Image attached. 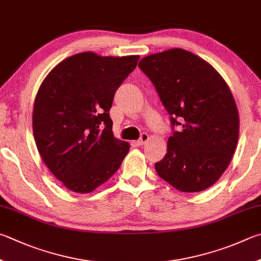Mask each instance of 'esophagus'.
Instances as JSON below:
<instances>
[{"instance_id":"esophagus-1","label":"esophagus","mask_w":261,"mask_h":261,"mask_svg":"<svg viewBox=\"0 0 261 261\" xmlns=\"http://www.w3.org/2000/svg\"><path fill=\"white\" fill-rule=\"evenodd\" d=\"M149 140V136L147 135V134H143L141 135V137H140V139L137 141V144H138L139 146H143V145H145L147 141Z\"/></svg>"}]
</instances>
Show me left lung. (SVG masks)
Segmentation results:
<instances>
[{"label": "left lung", "mask_w": 261, "mask_h": 261, "mask_svg": "<svg viewBox=\"0 0 261 261\" xmlns=\"http://www.w3.org/2000/svg\"><path fill=\"white\" fill-rule=\"evenodd\" d=\"M138 66L154 84L173 130L156 172L180 192L211 187L239 140V112L228 85L209 63L184 49L144 57Z\"/></svg>", "instance_id": "left-lung-1"}]
</instances>
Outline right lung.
Listing matches in <instances>:
<instances>
[{"label":"right lung","instance_id":"right-lung-1","mask_svg":"<svg viewBox=\"0 0 261 261\" xmlns=\"http://www.w3.org/2000/svg\"><path fill=\"white\" fill-rule=\"evenodd\" d=\"M139 56L81 52L46 75L33 108V134L42 160L64 186L91 193L106 182L130 149L113 135L110 110Z\"/></svg>","mask_w":261,"mask_h":261}]
</instances>
